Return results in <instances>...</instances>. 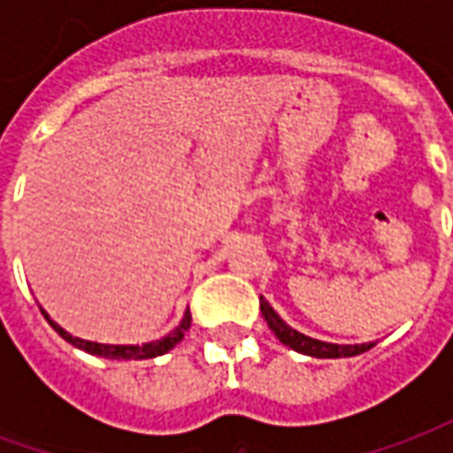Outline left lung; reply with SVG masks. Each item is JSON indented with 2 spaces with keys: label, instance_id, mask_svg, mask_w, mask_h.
I'll return each mask as SVG.
<instances>
[{
  "label": "left lung",
  "instance_id": "obj_1",
  "mask_svg": "<svg viewBox=\"0 0 453 453\" xmlns=\"http://www.w3.org/2000/svg\"><path fill=\"white\" fill-rule=\"evenodd\" d=\"M259 311L265 315L269 330L279 337V342H284L286 347H291L294 351H301V354H308V357H315V359H340V357H357V354H364L373 347V342H366V344H333V342H320L308 337V334L298 333L291 325H286L272 305L266 303L265 298H259Z\"/></svg>",
  "mask_w": 453,
  "mask_h": 453
}]
</instances>
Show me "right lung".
Listing matches in <instances>:
<instances>
[{
	"label": "right lung",
	"instance_id": "right-lung-1",
	"mask_svg": "<svg viewBox=\"0 0 453 453\" xmlns=\"http://www.w3.org/2000/svg\"><path fill=\"white\" fill-rule=\"evenodd\" d=\"M45 315V320L50 323L55 333L60 334L63 340H67L70 344H74L77 349H84L89 351V354H96V357H104V359H152V357H159V354H165L169 351L174 344L181 342L184 333H187L188 327H191V313H184L181 318V323L167 334V337H162V340H155V342H148V344H99V342H87V340H80V337H73V334L63 330L60 325L50 320V315L41 311Z\"/></svg>",
	"mask_w": 453,
	"mask_h": 453
}]
</instances>
